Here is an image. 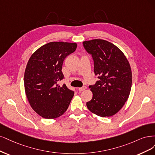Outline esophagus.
Instances as JSON below:
<instances>
[{
    "label": "esophagus",
    "instance_id": "34e87169",
    "mask_svg": "<svg viewBox=\"0 0 155 155\" xmlns=\"http://www.w3.org/2000/svg\"><path fill=\"white\" fill-rule=\"evenodd\" d=\"M85 89H86V86H84V87H82L78 88V91H83L85 90Z\"/></svg>",
    "mask_w": 155,
    "mask_h": 155
}]
</instances>
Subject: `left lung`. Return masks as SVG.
Segmentation results:
<instances>
[{"instance_id": "1", "label": "left lung", "mask_w": 155, "mask_h": 155, "mask_svg": "<svg viewBox=\"0 0 155 155\" xmlns=\"http://www.w3.org/2000/svg\"><path fill=\"white\" fill-rule=\"evenodd\" d=\"M83 45L92 55L94 74L99 78L95 84L89 86L93 98L86 106L99 117H111L120 110L130 94V64L120 49L105 40L84 41Z\"/></svg>"}]
</instances>
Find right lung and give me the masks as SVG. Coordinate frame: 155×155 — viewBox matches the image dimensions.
Segmentation results:
<instances>
[{"mask_svg":"<svg viewBox=\"0 0 155 155\" xmlns=\"http://www.w3.org/2000/svg\"><path fill=\"white\" fill-rule=\"evenodd\" d=\"M77 43L51 42L35 51L24 73V89L31 107L38 115L53 119L66 111L74 91L57 84L64 78L62 64L73 53Z\"/></svg>","mask_w":155,"mask_h":155,"instance_id":"add662e5","label":"right lung"}]
</instances>
